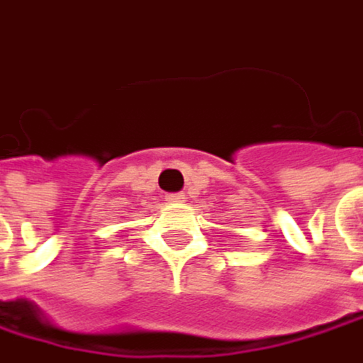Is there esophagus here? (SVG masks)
Instances as JSON below:
<instances>
[{
	"label": "esophagus",
	"instance_id": "esophagus-1",
	"mask_svg": "<svg viewBox=\"0 0 363 363\" xmlns=\"http://www.w3.org/2000/svg\"><path fill=\"white\" fill-rule=\"evenodd\" d=\"M165 202H169V204L185 202V194H169V196H165Z\"/></svg>",
	"mask_w": 363,
	"mask_h": 363
}]
</instances>
